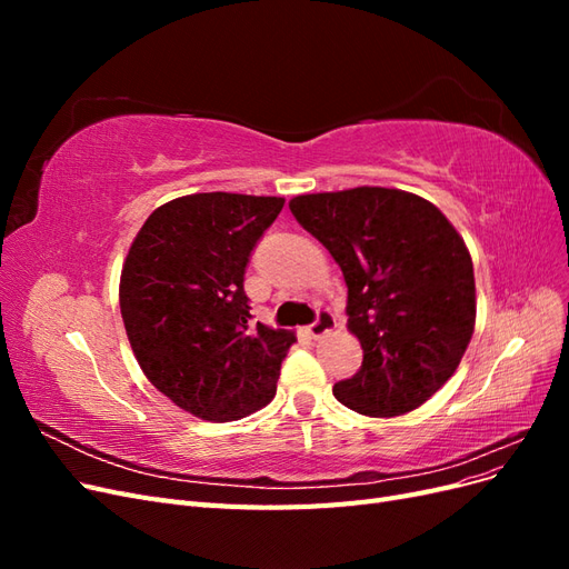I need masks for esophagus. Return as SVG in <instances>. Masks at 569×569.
<instances>
[{"label":"esophagus","instance_id":"esophagus-1","mask_svg":"<svg viewBox=\"0 0 569 569\" xmlns=\"http://www.w3.org/2000/svg\"><path fill=\"white\" fill-rule=\"evenodd\" d=\"M335 327H337V318L330 311H318L316 322L308 325V335H311L313 339H318V337H322L327 332H332Z\"/></svg>","mask_w":569,"mask_h":569}]
</instances>
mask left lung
<instances>
[{
  "label": "left lung",
  "mask_w": 569,
  "mask_h": 569,
  "mask_svg": "<svg viewBox=\"0 0 569 569\" xmlns=\"http://www.w3.org/2000/svg\"><path fill=\"white\" fill-rule=\"evenodd\" d=\"M289 209L332 253L349 287V330L363 366L335 385L372 418L416 410L460 366L475 332V270L462 237L435 203L387 187L301 194Z\"/></svg>",
  "instance_id": "left-lung-1"
}]
</instances>
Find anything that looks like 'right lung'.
I'll return each mask as SVG.
<instances>
[{"label": "right lung", "mask_w": 569, "mask_h": 569, "mask_svg": "<svg viewBox=\"0 0 569 569\" xmlns=\"http://www.w3.org/2000/svg\"><path fill=\"white\" fill-rule=\"evenodd\" d=\"M282 197L187 194L153 211L120 272V316L147 380L211 422L272 401L295 332L251 325L244 270Z\"/></svg>", "instance_id": "add662e5"}]
</instances>
